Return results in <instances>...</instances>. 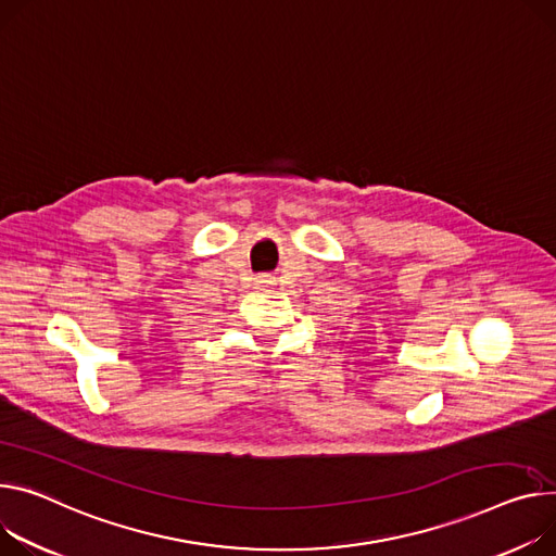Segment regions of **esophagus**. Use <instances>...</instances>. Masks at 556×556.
I'll list each match as a JSON object with an SVG mask.
<instances>
[{"label": "esophagus", "mask_w": 556, "mask_h": 556, "mask_svg": "<svg viewBox=\"0 0 556 556\" xmlns=\"http://www.w3.org/2000/svg\"><path fill=\"white\" fill-rule=\"evenodd\" d=\"M258 282H271V280H258Z\"/></svg>", "instance_id": "esophagus-1"}]
</instances>
